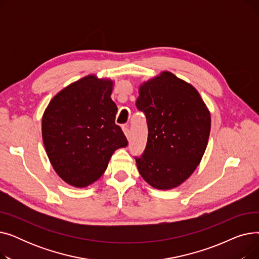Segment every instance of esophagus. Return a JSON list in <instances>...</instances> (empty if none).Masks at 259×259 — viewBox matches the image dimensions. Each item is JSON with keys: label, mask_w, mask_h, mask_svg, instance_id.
<instances>
[{"label": "esophagus", "mask_w": 259, "mask_h": 259, "mask_svg": "<svg viewBox=\"0 0 259 259\" xmlns=\"http://www.w3.org/2000/svg\"><path fill=\"white\" fill-rule=\"evenodd\" d=\"M122 131H124V133H125V135H126L127 140L129 141V140H130V131H129L128 127H122Z\"/></svg>", "instance_id": "esophagus-1"}]
</instances>
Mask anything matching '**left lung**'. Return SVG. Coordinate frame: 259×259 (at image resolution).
I'll return each instance as SVG.
<instances>
[{
    "label": "left lung",
    "mask_w": 259,
    "mask_h": 259,
    "mask_svg": "<svg viewBox=\"0 0 259 259\" xmlns=\"http://www.w3.org/2000/svg\"><path fill=\"white\" fill-rule=\"evenodd\" d=\"M137 107L147 118L148 141L135 157L142 178L158 190L182 185L206 151L211 115L198 91L169 71L144 81Z\"/></svg>",
    "instance_id": "8db88e82"
}]
</instances>
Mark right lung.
<instances>
[{
  "mask_svg": "<svg viewBox=\"0 0 259 259\" xmlns=\"http://www.w3.org/2000/svg\"><path fill=\"white\" fill-rule=\"evenodd\" d=\"M113 80L89 74L62 89L42 117L47 156L60 178L75 188L97 182L128 141L115 125Z\"/></svg>",
  "mask_w": 259,
  "mask_h": 259,
  "instance_id": "obj_1",
  "label": "right lung"
}]
</instances>
